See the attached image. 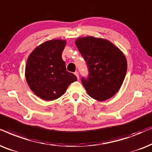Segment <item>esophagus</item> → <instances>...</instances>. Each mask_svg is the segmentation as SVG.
Returning a JSON list of instances; mask_svg holds the SVG:
<instances>
[{
  "instance_id": "34e87169",
  "label": "esophagus",
  "mask_w": 152,
  "mask_h": 152,
  "mask_svg": "<svg viewBox=\"0 0 152 152\" xmlns=\"http://www.w3.org/2000/svg\"><path fill=\"white\" fill-rule=\"evenodd\" d=\"M74 74L76 75V77H77L78 79H79V75H78V72H76L74 73Z\"/></svg>"
}]
</instances>
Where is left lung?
<instances>
[{
	"label": "left lung",
	"instance_id": "obj_1",
	"mask_svg": "<svg viewBox=\"0 0 152 152\" xmlns=\"http://www.w3.org/2000/svg\"><path fill=\"white\" fill-rule=\"evenodd\" d=\"M75 43L89 70L87 79L81 80L88 95L100 102L110 99L121 87L127 72L124 53L108 40L94 36L79 37Z\"/></svg>",
	"mask_w": 152,
	"mask_h": 152
}]
</instances>
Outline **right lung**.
<instances>
[{
    "label": "right lung",
    "instance_id": "add662e5",
    "mask_svg": "<svg viewBox=\"0 0 152 152\" xmlns=\"http://www.w3.org/2000/svg\"><path fill=\"white\" fill-rule=\"evenodd\" d=\"M66 40L53 39L38 45L31 53L25 67V77L30 89L45 101L58 99L69 86L77 80L67 72L62 53Z\"/></svg>",
    "mask_w": 152,
    "mask_h": 152
}]
</instances>
